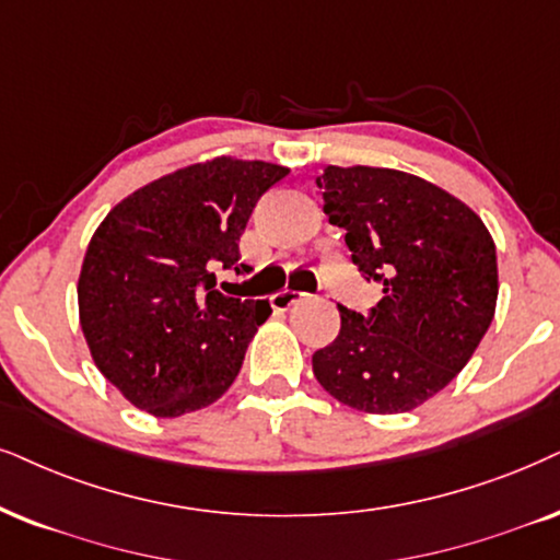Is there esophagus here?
Masks as SVG:
<instances>
[{"mask_svg":"<svg viewBox=\"0 0 560 560\" xmlns=\"http://www.w3.org/2000/svg\"><path fill=\"white\" fill-rule=\"evenodd\" d=\"M300 300H304V292H296V289H281V292H276L271 296V304L273 310H289Z\"/></svg>","mask_w":560,"mask_h":560,"instance_id":"1","label":"esophagus"}]
</instances>
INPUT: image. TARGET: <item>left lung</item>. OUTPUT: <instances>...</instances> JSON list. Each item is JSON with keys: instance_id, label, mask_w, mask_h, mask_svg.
I'll return each instance as SVG.
<instances>
[{"instance_id": "1", "label": "left lung", "mask_w": 560, "mask_h": 560, "mask_svg": "<svg viewBox=\"0 0 560 560\" xmlns=\"http://www.w3.org/2000/svg\"><path fill=\"white\" fill-rule=\"evenodd\" d=\"M315 183L382 300L366 315L338 304L341 330L313 353V372L343 406L406 413L444 390L486 336L497 245L459 198L400 170L328 165Z\"/></svg>"}]
</instances>
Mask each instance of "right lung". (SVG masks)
Wrapping results in <instances>:
<instances>
[{
  "label": "right lung",
  "instance_id": "add662e5",
  "mask_svg": "<svg viewBox=\"0 0 560 560\" xmlns=\"http://www.w3.org/2000/svg\"><path fill=\"white\" fill-rule=\"evenodd\" d=\"M289 170L217 158L133 190L92 235L77 284L80 325L103 377L160 419L228 393L268 300L219 292L217 268L240 264V235Z\"/></svg>",
  "mask_w": 560,
  "mask_h": 560
}]
</instances>
